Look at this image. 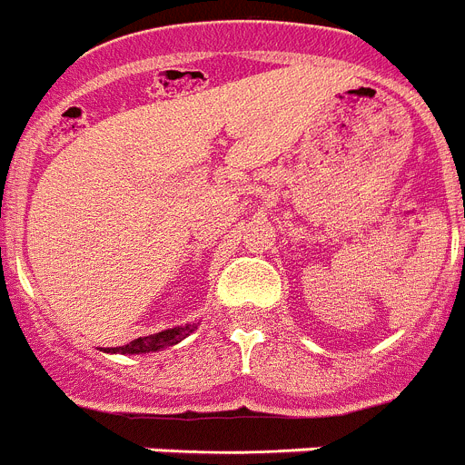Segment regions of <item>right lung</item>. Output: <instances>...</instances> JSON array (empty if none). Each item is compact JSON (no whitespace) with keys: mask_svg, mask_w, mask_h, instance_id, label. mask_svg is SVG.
<instances>
[{"mask_svg":"<svg viewBox=\"0 0 465 465\" xmlns=\"http://www.w3.org/2000/svg\"><path fill=\"white\" fill-rule=\"evenodd\" d=\"M197 327H200V322L185 324V327L164 329V331H157V334L141 336V339L131 341V343H126V346L105 348V352H119V355H145V352L164 351V348L169 346H176L178 341H183L185 336L193 334Z\"/></svg>","mask_w":465,"mask_h":465,"instance_id":"obj_1","label":"right lung"}]
</instances>
